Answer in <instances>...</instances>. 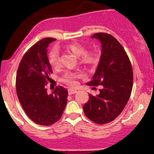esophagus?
<instances>
[{
	"mask_svg": "<svg viewBox=\"0 0 154 154\" xmlns=\"http://www.w3.org/2000/svg\"><path fill=\"white\" fill-rule=\"evenodd\" d=\"M68 94H75V93L77 92V91L76 89H74V88H69L68 89Z\"/></svg>",
	"mask_w": 154,
	"mask_h": 154,
	"instance_id": "34e87169",
	"label": "esophagus"
}]
</instances>
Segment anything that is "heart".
Segmentation results:
<instances>
[{"label": "heart", "instance_id": "obj_1", "mask_svg": "<svg viewBox=\"0 0 154 154\" xmlns=\"http://www.w3.org/2000/svg\"><path fill=\"white\" fill-rule=\"evenodd\" d=\"M65 48L71 51L76 56H78L80 62L83 64H94L97 61V56L93 51H86V48L83 45L77 42L68 44ZM48 63L52 68H57L60 66V53L57 48L51 50L48 55ZM80 74L74 72H66L62 77V80L67 84L74 86L76 84V80Z\"/></svg>", "mask_w": 154, "mask_h": 154}]
</instances>
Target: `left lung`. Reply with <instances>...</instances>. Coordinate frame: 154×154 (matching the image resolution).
<instances>
[{
  "label": "left lung",
  "instance_id": "8db88e82",
  "mask_svg": "<svg viewBox=\"0 0 154 154\" xmlns=\"http://www.w3.org/2000/svg\"><path fill=\"white\" fill-rule=\"evenodd\" d=\"M101 43V56L92 80L88 86L101 85L96 96L88 94L89 99L83 106L88 119L97 125L115 120L123 111L133 88V68L125 49L110 34L97 32L91 36Z\"/></svg>",
  "mask_w": 154,
  "mask_h": 154
}]
</instances>
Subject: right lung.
Listing matches in <instances>:
<instances>
[{
    "mask_svg": "<svg viewBox=\"0 0 154 154\" xmlns=\"http://www.w3.org/2000/svg\"><path fill=\"white\" fill-rule=\"evenodd\" d=\"M45 38L32 46L21 60L16 74V92L27 116L39 125L49 126L62 117L67 104L68 91L57 86L48 94L46 85L52 68L48 63L47 48L55 41Z\"/></svg>",
    "mask_w": 154,
    "mask_h": 154,
    "instance_id": "obj_1",
    "label": "right lung"
}]
</instances>
